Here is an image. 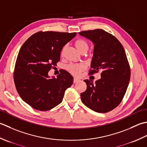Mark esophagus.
I'll return each mask as SVG.
<instances>
[{"instance_id": "esophagus-1", "label": "esophagus", "mask_w": 147, "mask_h": 147, "mask_svg": "<svg viewBox=\"0 0 147 147\" xmlns=\"http://www.w3.org/2000/svg\"><path fill=\"white\" fill-rule=\"evenodd\" d=\"M79 81H80V80H79V79H77V78H74V80H73L74 83H77V82H79Z\"/></svg>"}]
</instances>
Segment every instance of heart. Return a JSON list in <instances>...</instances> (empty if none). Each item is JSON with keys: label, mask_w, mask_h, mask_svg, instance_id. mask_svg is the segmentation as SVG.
Returning a JSON list of instances; mask_svg holds the SVG:
<instances>
[{"label": "heart", "mask_w": 147, "mask_h": 147, "mask_svg": "<svg viewBox=\"0 0 147 147\" xmlns=\"http://www.w3.org/2000/svg\"><path fill=\"white\" fill-rule=\"evenodd\" d=\"M75 45H76L78 51L82 54H85L89 49V44L88 42L84 39H82V38H79V39L77 40L75 42ZM66 48H67V46H64L62 48V55L64 53ZM66 68L71 74L74 75V76H78L85 69L86 67L83 64H70L67 66Z\"/></svg>", "instance_id": "b5f03b06"}]
</instances>
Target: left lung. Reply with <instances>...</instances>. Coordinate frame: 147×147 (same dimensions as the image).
<instances>
[{
  "mask_svg": "<svg viewBox=\"0 0 147 147\" xmlns=\"http://www.w3.org/2000/svg\"><path fill=\"white\" fill-rule=\"evenodd\" d=\"M79 34L94 44L89 74L101 71V79L95 83L84 80L87 89L80 94L82 101L95 112H109L121 103L130 80V67L124 49L117 38L103 30L82 31Z\"/></svg>",
  "mask_w": 147,
  "mask_h": 147,
  "instance_id": "8db88e82",
  "label": "left lung"
}]
</instances>
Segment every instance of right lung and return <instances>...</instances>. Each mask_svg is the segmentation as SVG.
Instances as JSON below:
<instances>
[{"label": "right lung", "mask_w": 147, "mask_h": 147, "mask_svg": "<svg viewBox=\"0 0 147 147\" xmlns=\"http://www.w3.org/2000/svg\"><path fill=\"white\" fill-rule=\"evenodd\" d=\"M76 34L40 31L30 37L20 48L14 81L20 97L33 109H52L61 103L66 89L73 84V77L66 70L57 78H50L48 71L60 59L63 47Z\"/></svg>", "instance_id": "add662e5"}]
</instances>
